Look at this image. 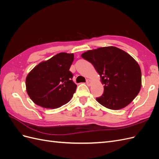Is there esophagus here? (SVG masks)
<instances>
[{"label":"esophagus","mask_w":159,"mask_h":159,"mask_svg":"<svg viewBox=\"0 0 159 159\" xmlns=\"http://www.w3.org/2000/svg\"><path fill=\"white\" fill-rule=\"evenodd\" d=\"M86 84H87V85L88 86H89L91 85V81L89 80H87V81H86Z\"/></svg>","instance_id":"1"}]
</instances>
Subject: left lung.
<instances>
[{"label": "left lung", "mask_w": 159, "mask_h": 159, "mask_svg": "<svg viewBox=\"0 0 159 159\" xmlns=\"http://www.w3.org/2000/svg\"><path fill=\"white\" fill-rule=\"evenodd\" d=\"M81 57L91 62L104 85V92L97 102L112 110L131 103L141 88V71L136 60L128 53L115 46L99 48L83 53Z\"/></svg>", "instance_id": "8db88e82"}]
</instances>
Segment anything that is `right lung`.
<instances>
[{"label": "right lung", "instance_id": "obj_1", "mask_svg": "<svg viewBox=\"0 0 159 159\" xmlns=\"http://www.w3.org/2000/svg\"><path fill=\"white\" fill-rule=\"evenodd\" d=\"M74 54L61 52L35 66L26 79L27 93L35 104L56 109L68 103L76 90L70 71Z\"/></svg>", "mask_w": 159, "mask_h": 159}]
</instances>
